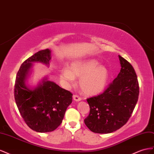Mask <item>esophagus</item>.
<instances>
[{
  "mask_svg": "<svg viewBox=\"0 0 154 154\" xmlns=\"http://www.w3.org/2000/svg\"><path fill=\"white\" fill-rule=\"evenodd\" d=\"M73 100H75V101H76V102H79V101H80V100H82L81 97H80L79 96H78L77 95H74L73 96Z\"/></svg>",
  "mask_w": 154,
  "mask_h": 154,
  "instance_id": "esophagus-1",
  "label": "esophagus"
}]
</instances>
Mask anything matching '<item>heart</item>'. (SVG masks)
<instances>
[{
    "label": "heart",
    "mask_w": 154,
    "mask_h": 154,
    "mask_svg": "<svg viewBox=\"0 0 154 154\" xmlns=\"http://www.w3.org/2000/svg\"><path fill=\"white\" fill-rule=\"evenodd\" d=\"M95 59L73 61L68 69L61 70L60 77L68 84L72 85L75 77H80L79 85L82 91L87 95L100 93L106 86L109 79L108 68Z\"/></svg>",
    "instance_id": "heart-1"
}]
</instances>
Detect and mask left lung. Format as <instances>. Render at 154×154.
<instances>
[{"instance_id":"8db88e82","label":"left lung","mask_w":154,"mask_h":154,"mask_svg":"<svg viewBox=\"0 0 154 154\" xmlns=\"http://www.w3.org/2000/svg\"><path fill=\"white\" fill-rule=\"evenodd\" d=\"M121 71L102 94L87 99L90 113L85 123L91 131L109 134L128 121L138 100L137 75L131 64L119 55Z\"/></svg>"}]
</instances>
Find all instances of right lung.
Masks as SVG:
<instances>
[{"instance_id": "right-lung-1", "label": "right lung", "mask_w": 154, "mask_h": 154, "mask_svg": "<svg viewBox=\"0 0 154 154\" xmlns=\"http://www.w3.org/2000/svg\"><path fill=\"white\" fill-rule=\"evenodd\" d=\"M51 58L49 49L30 57L20 66L15 83V100L21 116L31 129L41 133L50 132L57 128L72 102L71 92L47 77L32 88L26 85L33 63H40L48 66Z\"/></svg>"}]
</instances>
